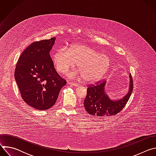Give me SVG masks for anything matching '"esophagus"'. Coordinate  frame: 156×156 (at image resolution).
<instances>
[{"label": "esophagus", "instance_id": "esophagus-1", "mask_svg": "<svg viewBox=\"0 0 156 156\" xmlns=\"http://www.w3.org/2000/svg\"><path fill=\"white\" fill-rule=\"evenodd\" d=\"M68 84H70L72 86H73L75 87H78L79 86L78 84H76V83H72V82H70V81L68 82Z\"/></svg>", "mask_w": 156, "mask_h": 156}]
</instances>
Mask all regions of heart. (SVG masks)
I'll list each match as a JSON object with an SVG mask.
<instances>
[{
	"label": "heart",
	"instance_id": "obj_1",
	"mask_svg": "<svg viewBox=\"0 0 156 156\" xmlns=\"http://www.w3.org/2000/svg\"><path fill=\"white\" fill-rule=\"evenodd\" d=\"M53 61L56 70L62 73L67 72L78 63L80 70L68 75L71 78H84L88 83L99 80L110 68V57L89 46L75 45L70 49L62 48L54 54Z\"/></svg>",
	"mask_w": 156,
	"mask_h": 156
}]
</instances>
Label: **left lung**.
I'll return each mask as SVG.
<instances>
[{
    "instance_id": "left-lung-1",
    "label": "left lung",
    "mask_w": 156,
    "mask_h": 156,
    "mask_svg": "<svg viewBox=\"0 0 156 156\" xmlns=\"http://www.w3.org/2000/svg\"><path fill=\"white\" fill-rule=\"evenodd\" d=\"M106 81H102L96 84H90L87 88V95L84 101L86 112L96 118L114 115L120 112L125 106L133 90V82L129 75V86L128 93L122 99L112 100L105 93Z\"/></svg>"
}]
</instances>
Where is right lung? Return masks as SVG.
I'll return each instance as SVG.
<instances>
[{
	"label": "right lung",
	"instance_id": "obj_1",
	"mask_svg": "<svg viewBox=\"0 0 156 156\" xmlns=\"http://www.w3.org/2000/svg\"><path fill=\"white\" fill-rule=\"evenodd\" d=\"M55 37L36 41L21 53L15 79L23 101L37 110L51 108L66 82L56 72L50 56Z\"/></svg>",
	"mask_w": 156,
	"mask_h": 156
}]
</instances>
